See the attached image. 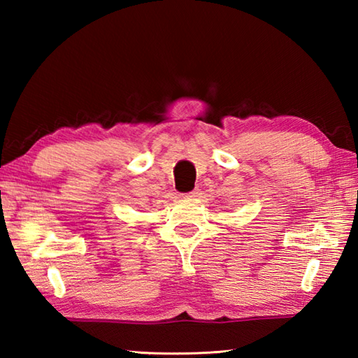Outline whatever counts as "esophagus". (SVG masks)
Wrapping results in <instances>:
<instances>
[{
    "label": "esophagus",
    "instance_id": "obj_1",
    "mask_svg": "<svg viewBox=\"0 0 358 358\" xmlns=\"http://www.w3.org/2000/svg\"><path fill=\"white\" fill-rule=\"evenodd\" d=\"M201 189H194V191H191V192H187L186 194V199H197V197H201Z\"/></svg>",
    "mask_w": 358,
    "mask_h": 358
}]
</instances>
